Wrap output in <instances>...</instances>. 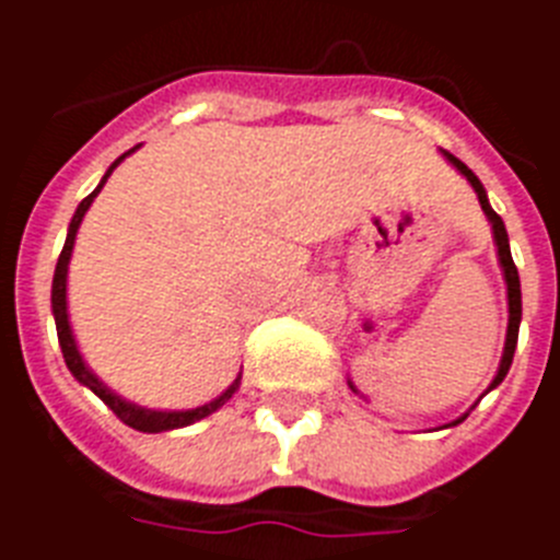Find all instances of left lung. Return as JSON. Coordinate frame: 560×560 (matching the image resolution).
<instances>
[{"label": "left lung", "mask_w": 560, "mask_h": 560, "mask_svg": "<svg viewBox=\"0 0 560 560\" xmlns=\"http://www.w3.org/2000/svg\"><path fill=\"white\" fill-rule=\"evenodd\" d=\"M444 158L453 163V166L462 172V175L470 180V186L476 189V195H479V203H482L485 215H488V221H491L493 228V242H497V254H500V266H502V275H505V285H509V336H505V350H502V362H500V371H497V376H493L491 388H497V385L505 380V374H509L511 368V359H514V348H517V332H520V318H523V298H520V275H517V266H514V259H511V248H509V233H505V224H502V219L497 215V212L491 210V203H488V192H485L482 180L470 172V168L462 163L458 158H453L450 151H444ZM488 388V392H491ZM458 423V420H456Z\"/></svg>", "instance_id": "obj_1"}]
</instances>
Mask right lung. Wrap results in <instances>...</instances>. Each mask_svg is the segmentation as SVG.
I'll list each match as a JSON object with an SVG mask.
<instances>
[{
  "label": "right lung",
  "mask_w": 560,
  "mask_h": 560,
  "mask_svg": "<svg viewBox=\"0 0 560 560\" xmlns=\"http://www.w3.org/2000/svg\"><path fill=\"white\" fill-rule=\"evenodd\" d=\"M133 151V149H131ZM131 151H125L122 158L116 160L114 166L107 168V175L102 177V184L95 186V192H90L84 198V201L78 203L75 215H72V221H69V233H67V245H63V250H60L58 257V266H55V280H51V312H55V327H58V341H60V353H63V362H67V368L72 371V376H75L78 383L86 385L90 392L98 394L104 400V406L114 411L116 418L122 420V423H128L131 429H140V432H166V429H180V427H189V423H195V420L207 418V415H212L215 409H221L224 402L231 400L233 392L240 388V376L233 380V385L228 388L224 394H219L212 402H203V406H198V409H189V411H154V409H142V406H133V402L122 400L119 394H114L107 385L98 380V376L90 371V368L84 365V359H81V353H78L75 348V339H72V329H69V315H67V268H69V257H72V245H75V233H78V224H81V219H84V212L90 210V203H93V198L98 192H102V186L107 184V177H110V172H114L119 163H122Z\"/></svg>",
  "instance_id": "obj_1"
}]
</instances>
